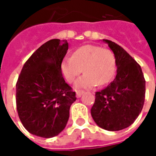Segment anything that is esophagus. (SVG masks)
Returning a JSON list of instances; mask_svg holds the SVG:
<instances>
[{"mask_svg":"<svg viewBox=\"0 0 156 156\" xmlns=\"http://www.w3.org/2000/svg\"><path fill=\"white\" fill-rule=\"evenodd\" d=\"M83 93H84V91H82V90H78V91H77V93H76V96H77V98H80Z\"/></svg>","mask_w":156,"mask_h":156,"instance_id":"34e87169","label":"esophagus"}]
</instances>
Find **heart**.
Returning <instances> with one entry per match:
<instances>
[{
    "label": "heart",
    "instance_id": "1",
    "mask_svg": "<svg viewBox=\"0 0 156 156\" xmlns=\"http://www.w3.org/2000/svg\"><path fill=\"white\" fill-rule=\"evenodd\" d=\"M61 68L63 77L69 83H73L83 69L85 73L75 85L79 88H91L112 81L116 72V58L109 49L84 45L77 48L73 56L65 57Z\"/></svg>",
    "mask_w": 156,
    "mask_h": 156
}]
</instances>
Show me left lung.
Returning a JSON list of instances; mask_svg holds the SVG:
<instances>
[{
  "label": "left lung",
  "mask_w": 156,
  "mask_h": 156,
  "mask_svg": "<svg viewBox=\"0 0 156 156\" xmlns=\"http://www.w3.org/2000/svg\"><path fill=\"white\" fill-rule=\"evenodd\" d=\"M116 58L117 74L103 90L95 93L91 115L99 127L109 131L129 127L143 108L145 80L140 66L119 45L107 39Z\"/></svg>",
  "instance_id": "8db88e82"
}]
</instances>
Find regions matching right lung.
Here are the masks:
<instances>
[{
    "instance_id": "obj_1",
    "label": "right lung",
    "mask_w": 156,
    "mask_h": 156,
    "mask_svg": "<svg viewBox=\"0 0 156 156\" xmlns=\"http://www.w3.org/2000/svg\"><path fill=\"white\" fill-rule=\"evenodd\" d=\"M67 40L51 39L26 62L16 84L20 120L29 133L51 138L64 129L76 93L65 82L61 64Z\"/></svg>"
}]
</instances>
